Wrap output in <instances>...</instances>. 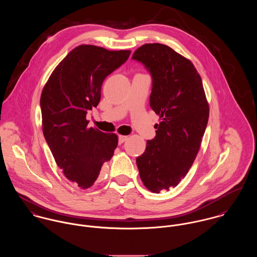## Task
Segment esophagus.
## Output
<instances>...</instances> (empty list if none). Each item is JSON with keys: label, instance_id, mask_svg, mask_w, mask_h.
<instances>
[{"label": "esophagus", "instance_id": "34e87169", "mask_svg": "<svg viewBox=\"0 0 257 257\" xmlns=\"http://www.w3.org/2000/svg\"><path fill=\"white\" fill-rule=\"evenodd\" d=\"M127 139H128V137H126V136H119L118 137V143L123 144Z\"/></svg>", "mask_w": 257, "mask_h": 257}]
</instances>
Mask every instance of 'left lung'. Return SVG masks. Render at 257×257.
<instances>
[{
  "instance_id": "obj_1",
  "label": "left lung",
  "mask_w": 257,
  "mask_h": 257,
  "mask_svg": "<svg viewBox=\"0 0 257 257\" xmlns=\"http://www.w3.org/2000/svg\"><path fill=\"white\" fill-rule=\"evenodd\" d=\"M152 78L150 108L161 118L156 136L137 158L142 181L153 193L176 187L191 168L209 119L201 76L193 63L160 43H147L132 57Z\"/></svg>"
}]
</instances>
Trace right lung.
I'll list each match as a JSON object with an SVG mask.
<instances>
[{"label": "right lung", "instance_id": "obj_1", "mask_svg": "<svg viewBox=\"0 0 257 257\" xmlns=\"http://www.w3.org/2000/svg\"><path fill=\"white\" fill-rule=\"evenodd\" d=\"M130 54L131 50L79 45L57 65L42 90L44 139L66 178L82 189L95 183L117 147L116 135L87 127V112L98 106L106 77Z\"/></svg>", "mask_w": 257, "mask_h": 257}]
</instances>
